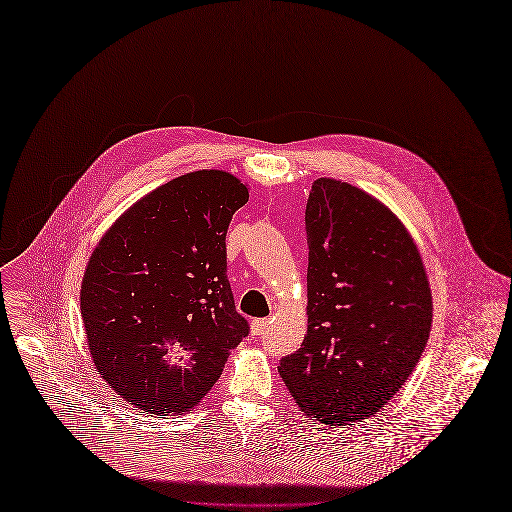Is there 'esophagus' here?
<instances>
[{
  "instance_id": "esophagus-1",
  "label": "esophagus",
  "mask_w": 512,
  "mask_h": 512,
  "mask_svg": "<svg viewBox=\"0 0 512 512\" xmlns=\"http://www.w3.org/2000/svg\"><path fill=\"white\" fill-rule=\"evenodd\" d=\"M268 326H270L268 318H256V320H252V334L262 336L268 330Z\"/></svg>"
}]
</instances>
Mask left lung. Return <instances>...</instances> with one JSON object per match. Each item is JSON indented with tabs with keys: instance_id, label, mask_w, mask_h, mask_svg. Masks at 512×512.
<instances>
[{
	"instance_id": "obj_1",
	"label": "left lung",
	"mask_w": 512,
	"mask_h": 512,
	"mask_svg": "<svg viewBox=\"0 0 512 512\" xmlns=\"http://www.w3.org/2000/svg\"><path fill=\"white\" fill-rule=\"evenodd\" d=\"M304 222L308 334L278 370L310 418L346 426L374 416L412 374L432 296L406 228L366 192L320 178Z\"/></svg>"
}]
</instances>
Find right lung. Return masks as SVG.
<instances>
[{"mask_svg": "<svg viewBox=\"0 0 512 512\" xmlns=\"http://www.w3.org/2000/svg\"><path fill=\"white\" fill-rule=\"evenodd\" d=\"M246 202L232 174L192 172L134 204L96 246L80 296L86 336L102 378L136 408L188 412L248 336L226 264Z\"/></svg>", "mask_w": 512, "mask_h": 512, "instance_id": "obj_1", "label": "right lung"}]
</instances>
